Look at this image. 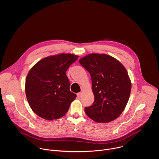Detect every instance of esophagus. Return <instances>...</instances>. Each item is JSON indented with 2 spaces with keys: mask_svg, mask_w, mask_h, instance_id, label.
Segmentation results:
<instances>
[{
  "mask_svg": "<svg viewBox=\"0 0 159 159\" xmlns=\"http://www.w3.org/2000/svg\"><path fill=\"white\" fill-rule=\"evenodd\" d=\"M77 98H78L79 99L80 98L81 96H82V93H77Z\"/></svg>",
  "mask_w": 159,
  "mask_h": 159,
  "instance_id": "obj_1",
  "label": "esophagus"
}]
</instances>
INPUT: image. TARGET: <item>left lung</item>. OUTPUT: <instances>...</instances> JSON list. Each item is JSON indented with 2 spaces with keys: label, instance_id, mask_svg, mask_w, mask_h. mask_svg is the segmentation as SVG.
Masks as SVG:
<instances>
[{
  "label": "left lung",
  "instance_id": "left-lung-1",
  "mask_svg": "<svg viewBox=\"0 0 159 159\" xmlns=\"http://www.w3.org/2000/svg\"><path fill=\"white\" fill-rule=\"evenodd\" d=\"M92 80L94 102L85 107V114L98 123L116 120L124 111L131 93V83L125 67L106 54L91 53L79 60Z\"/></svg>",
  "mask_w": 159,
  "mask_h": 159
}]
</instances>
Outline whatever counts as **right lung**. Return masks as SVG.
<instances>
[{"instance_id":"1","label":"right lung","mask_w":159,"mask_h":159,"mask_svg":"<svg viewBox=\"0 0 159 159\" xmlns=\"http://www.w3.org/2000/svg\"><path fill=\"white\" fill-rule=\"evenodd\" d=\"M79 56L60 53L45 57L29 71L25 93L31 109L47 120L63 117L77 96L70 90L66 71Z\"/></svg>"}]
</instances>
